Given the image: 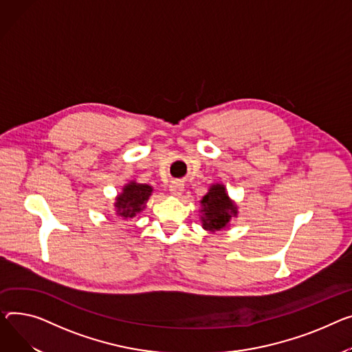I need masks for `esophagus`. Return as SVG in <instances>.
I'll return each instance as SVG.
<instances>
[{
  "label": "esophagus",
  "mask_w": 352,
  "mask_h": 352,
  "mask_svg": "<svg viewBox=\"0 0 352 352\" xmlns=\"http://www.w3.org/2000/svg\"><path fill=\"white\" fill-rule=\"evenodd\" d=\"M170 192L174 197H179L184 192V184L182 181H173L170 185Z\"/></svg>",
  "instance_id": "1"
}]
</instances>
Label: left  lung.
Masks as SVG:
<instances>
[{"instance_id":"1","label":"left lung","mask_w":352,"mask_h":352,"mask_svg":"<svg viewBox=\"0 0 352 352\" xmlns=\"http://www.w3.org/2000/svg\"><path fill=\"white\" fill-rule=\"evenodd\" d=\"M199 221L208 232H222L230 225V221L238 217V205L228 195L223 184H212L208 192L199 201Z\"/></svg>"}]
</instances>
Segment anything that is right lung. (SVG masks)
<instances>
[{
	"mask_svg": "<svg viewBox=\"0 0 352 352\" xmlns=\"http://www.w3.org/2000/svg\"><path fill=\"white\" fill-rule=\"evenodd\" d=\"M153 186L148 184H140L135 179L127 182L120 194L114 198L116 215L123 221L133 219L137 214L143 212L146 204L153 194Z\"/></svg>",
	"mask_w": 352,
	"mask_h": 352,
	"instance_id": "add662e5",
	"label": "right lung"
}]
</instances>
